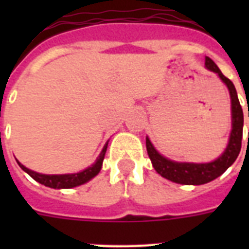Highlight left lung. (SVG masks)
Returning a JSON list of instances; mask_svg holds the SVG:
<instances>
[{"instance_id": "left-lung-1", "label": "left lung", "mask_w": 249, "mask_h": 249, "mask_svg": "<svg viewBox=\"0 0 249 249\" xmlns=\"http://www.w3.org/2000/svg\"><path fill=\"white\" fill-rule=\"evenodd\" d=\"M205 67L211 71L216 72L220 79L226 84L230 98H231V115H232V129L230 140L225 152L212 163L194 164V163H177L165 159L159 152L156 151L151 144L150 140L146 138V148H147L148 158L155 170L161 176L172 182L181 183V185H203L216 179L228 169L236 160L242 148V138H243V109L238 99L235 86L226 76L222 75L220 68L211 58L205 56Z\"/></svg>"}]
</instances>
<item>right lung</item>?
I'll return each instance as SVG.
<instances>
[{"instance_id": "add662e5", "label": "right lung", "mask_w": 249, "mask_h": 249, "mask_svg": "<svg viewBox=\"0 0 249 249\" xmlns=\"http://www.w3.org/2000/svg\"><path fill=\"white\" fill-rule=\"evenodd\" d=\"M107 144H105V147L102 150L101 155L97 159V161L93 164L89 168H86L85 170L80 172V173L75 174H60V176H54V174H41L37 173V172H33V170L25 168L24 165H21L19 161V166L21 169L27 172V173L31 176V177L35 179V181L40 182L41 185L48 186V187H52V189H71V187H76V186H80L88 182L89 179H91L93 177H95L99 170L102 168V163H103V159H105L106 151H107Z\"/></svg>"}]
</instances>
